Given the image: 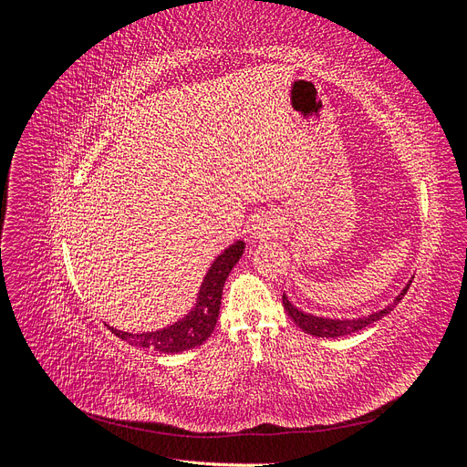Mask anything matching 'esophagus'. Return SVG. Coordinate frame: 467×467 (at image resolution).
Returning a JSON list of instances; mask_svg holds the SVG:
<instances>
[{"instance_id":"obj_1","label":"esophagus","mask_w":467,"mask_h":467,"mask_svg":"<svg viewBox=\"0 0 467 467\" xmlns=\"http://www.w3.org/2000/svg\"><path fill=\"white\" fill-rule=\"evenodd\" d=\"M280 230L278 220H275L273 216H261L257 218V222L251 225V237L257 239V242H263V239H268L276 235Z\"/></svg>"}]
</instances>
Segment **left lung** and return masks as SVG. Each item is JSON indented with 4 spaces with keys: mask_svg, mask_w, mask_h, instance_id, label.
I'll return each instance as SVG.
<instances>
[{
    "mask_svg": "<svg viewBox=\"0 0 467 467\" xmlns=\"http://www.w3.org/2000/svg\"><path fill=\"white\" fill-rule=\"evenodd\" d=\"M409 286H411V280L407 282L405 288L400 292V296H395V300L391 304H388L386 307H381L379 312H372L368 316H360V317H350V319H331V317H319V316H312L306 314L302 309L296 307L286 294H282V304H285V309L288 312L290 319L298 325V327L309 335L314 337H325V338H335V337H345L350 333H357L368 325H374L376 321H379L381 317H386L388 314L393 312V307L398 306L403 296L407 294Z\"/></svg>",
    "mask_w": 467,
    "mask_h": 467,
    "instance_id": "8db88e82",
    "label": "left lung"
}]
</instances>
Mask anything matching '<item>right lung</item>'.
Here are the masks:
<instances>
[{
	"label": "right lung",
	"mask_w": 467,
	"mask_h": 467,
	"mask_svg": "<svg viewBox=\"0 0 467 467\" xmlns=\"http://www.w3.org/2000/svg\"><path fill=\"white\" fill-rule=\"evenodd\" d=\"M244 251H245V244L235 242L225 249L222 255L214 259V263H212V266L208 268V273L201 285L196 306L185 317L175 321L173 325H169V327H163L160 331H150V333H126L115 327H109V329L129 345L153 348V350L165 352V355H175V352H182V350L202 345L216 327L223 285L225 280H228L235 263L242 259Z\"/></svg>",
	"instance_id": "right-lung-1"
}]
</instances>
